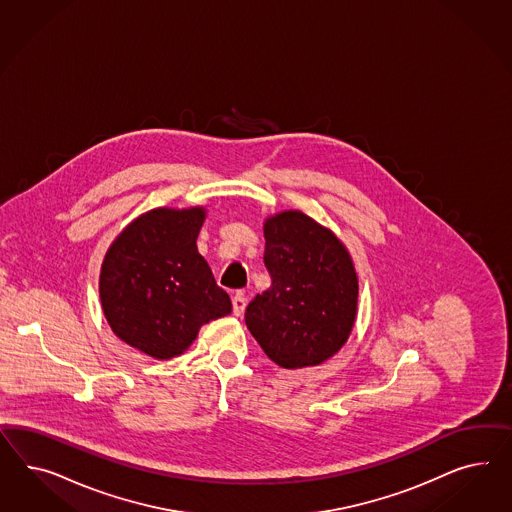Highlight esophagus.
Instances as JSON below:
<instances>
[{
    "mask_svg": "<svg viewBox=\"0 0 512 512\" xmlns=\"http://www.w3.org/2000/svg\"><path fill=\"white\" fill-rule=\"evenodd\" d=\"M246 306H248V300H246V296L244 293H236L233 296V313L236 317H240L244 310H246Z\"/></svg>",
    "mask_w": 512,
    "mask_h": 512,
    "instance_id": "esophagus-1",
    "label": "esophagus"
}]
</instances>
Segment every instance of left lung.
<instances>
[{
  "label": "left lung",
  "instance_id": "8db88e82",
  "mask_svg": "<svg viewBox=\"0 0 512 512\" xmlns=\"http://www.w3.org/2000/svg\"><path fill=\"white\" fill-rule=\"evenodd\" d=\"M272 285L255 296L246 325L281 368L317 366L336 355L357 317L358 279L340 240L302 212L264 223Z\"/></svg>",
  "mask_w": 512,
  "mask_h": 512
}]
</instances>
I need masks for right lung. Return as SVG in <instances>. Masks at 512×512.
<instances>
[{
    "label": "right lung",
    "mask_w": 512,
    "mask_h": 512,
    "mask_svg": "<svg viewBox=\"0 0 512 512\" xmlns=\"http://www.w3.org/2000/svg\"><path fill=\"white\" fill-rule=\"evenodd\" d=\"M202 221V208H157L135 219L105 255V317L120 340L150 357L184 353L204 323L233 308L197 251Z\"/></svg>",
    "instance_id": "1"
}]
</instances>
